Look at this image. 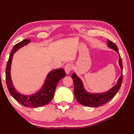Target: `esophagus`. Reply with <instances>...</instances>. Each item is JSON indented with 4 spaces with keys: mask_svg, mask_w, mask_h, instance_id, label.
<instances>
[{
    "mask_svg": "<svg viewBox=\"0 0 134 134\" xmlns=\"http://www.w3.org/2000/svg\"><path fill=\"white\" fill-rule=\"evenodd\" d=\"M72 69V65L71 63H68L65 66V71L66 74H69Z\"/></svg>",
    "mask_w": 134,
    "mask_h": 134,
    "instance_id": "1",
    "label": "esophagus"
}]
</instances>
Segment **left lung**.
Returning a JSON list of instances; mask_svg holds the SVG:
<instances>
[{
  "label": "left lung",
  "instance_id": "left-lung-1",
  "mask_svg": "<svg viewBox=\"0 0 134 134\" xmlns=\"http://www.w3.org/2000/svg\"><path fill=\"white\" fill-rule=\"evenodd\" d=\"M107 43L108 46L114 49L119 54V63H120V66L121 69V76L116 85L111 88L107 92L100 93V94H98V93L90 94V93L87 92L83 88V84H82L81 80L77 76V75L75 73H73L71 77L73 79V82H74V85L75 97H76L77 101L83 105L98 107L100 105H104L114 98V96L120 90L122 80V63L121 58L120 57L116 45L113 42L110 41L109 40H107Z\"/></svg>",
  "mask_w": 134,
  "mask_h": 134
}]
</instances>
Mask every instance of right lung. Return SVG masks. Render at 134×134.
Wrapping results in <instances>:
<instances>
[{
  "label": "right lung",
  "mask_w": 134,
  "mask_h": 134,
  "mask_svg": "<svg viewBox=\"0 0 134 134\" xmlns=\"http://www.w3.org/2000/svg\"><path fill=\"white\" fill-rule=\"evenodd\" d=\"M30 39H25L18 44L13 47L11 54L9 57L6 68V82L8 91L11 95L20 103L25 107H41L48 104L54 97L55 90L58 82L66 76L65 71L63 69H54L51 71L47 75L43 88L38 92L34 94L23 95L20 94L14 88L12 81L10 76V68L12 64V58L14 53L21 47L27 45L30 43Z\"/></svg>",
  "instance_id": "1"
}]
</instances>
